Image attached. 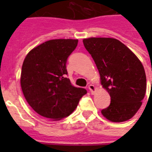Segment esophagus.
<instances>
[{"instance_id": "1", "label": "esophagus", "mask_w": 152, "mask_h": 152, "mask_svg": "<svg viewBox=\"0 0 152 152\" xmlns=\"http://www.w3.org/2000/svg\"><path fill=\"white\" fill-rule=\"evenodd\" d=\"M88 88H89V90H90V91L91 92V94H94L95 91V86L93 85V84H90V85L88 86Z\"/></svg>"}]
</instances>
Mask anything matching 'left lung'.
I'll return each instance as SVG.
<instances>
[{"mask_svg": "<svg viewBox=\"0 0 152 152\" xmlns=\"http://www.w3.org/2000/svg\"><path fill=\"white\" fill-rule=\"evenodd\" d=\"M83 42L97 66L101 84L111 98L102 114L113 122L132 118L146 92V74L140 61L118 39L89 38Z\"/></svg>", "mask_w": 152, "mask_h": 152, "instance_id": "8db88e82", "label": "left lung"}]
</instances>
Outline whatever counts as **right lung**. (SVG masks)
<instances>
[{
  "mask_svg": "<svg viewBox=\"0 0 152 152\" xmlns=\"http://www.w3.org/2000/svg\"><path fill=\"white\" fill-rule=\"evenodd\" d=\"M77 39H53L30 51L23 63L20 84L31 108L39 115L61 120L71 114L87 94L66 77L68 57Z\"/></svg>",
  "mask_w": 152,
  "mask_h": 152,
  "instance_id": "right-lung-1",
  "label": "right lung"
}]
</instances>
